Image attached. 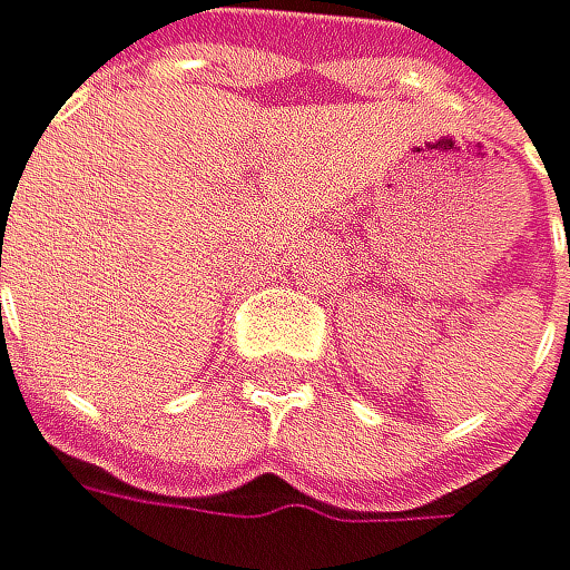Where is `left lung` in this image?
<instances>
[{
    "mask_svg": "<svg viewBox=\"0 0 570 570\" xmlns=\"http://www.w3.org/2000/svg\"><path fill=\"white\" fill-rule=\"evenodd\" d=\"M557 203H561V199H557ZM561 213H564V203H561Z\"/></svg>",
    "mask_w": 570,
    "mask_h": 570,
    "instance_id": "1",
    "label": "left lung"
}]
</instances>
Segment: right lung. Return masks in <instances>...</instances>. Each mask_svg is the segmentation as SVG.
<instances>
[{
	"label": "right lung",
	"mask_w": 570,
	"mask_h": 570,
	"mask_svg": "<svg viewBox=\"0 0 570 570\" xmlns=\"http://www.w3.org/2000/svg\"><path fill=\"white\" fill-rule=\"evenodd\" d=\"M0 266H2V258H0Z\"/></svg>",
	"instance_id": "right-lung-1"
}]
</instances>
